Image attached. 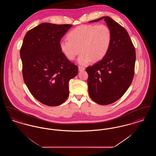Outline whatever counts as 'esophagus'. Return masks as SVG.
Returning <instances> with one entry per match:
<instances>
[{"mask_svg":"<svg viewBox=\"0 0 156 156\" xmlns=\"http://www.w3.org/2000/svg\"><path fill=\"white\" fill-rule=\"evenodd\" d=\"M85 70V68L83 67H82V66H79L78 67V71H80V72H81V71H84Z\"/></svg>","mask_w":156,"mask_h":156,"instance_id":"obj_1","label":"esophagus"}]
</instances>
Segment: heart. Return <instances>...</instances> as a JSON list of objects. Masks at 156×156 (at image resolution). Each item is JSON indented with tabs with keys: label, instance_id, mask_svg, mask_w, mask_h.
Returning <instances> with one entry per match:
<instances>
[{
	"label": "heart",
	"instance_id": "1",
	"mask_svg": "<svg viewBox=\"0 0 156 156\" xmlns=\"http://www.w3.org/2000/svg\"><path fill=\"white\" fill-rule=\"evenodd\" d=\"M68 38L59 43L62 52L68 59L74 60L81 51L78 62L87 65L92 59L98 61L106 55L111 44L112 32L105 24L83 25L71 31Z\"/></svg>",
	"mask_w": 156,
	"mask_h": 156
}]
</instances>
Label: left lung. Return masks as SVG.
I'll return each instance as SVG.
<instances>
[{
  "mask_svg": "<svg viewBox=\"0 0 156 156\" xmlns=\"http://www.w3.org/2000/svg\"><path fill=\"white\" fill-rule=\"evenodd\" d=\"M104 19L112 32L110 48L101 61L87 67L89 97L97 104L106 105L118 101L132 83L136 61L135 48L125 28L108 16Z\"/></svg>",
  "mask_w": 156,
  "mask_h": 156,
  "instance_id": "8db88e82",
  "label": "left lung"
}]
</instances>
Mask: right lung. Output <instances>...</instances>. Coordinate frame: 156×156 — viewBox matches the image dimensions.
Instances as JSON below:
<instances>
[{"label":"right lung","instance_id":"obj_1","mask_svg":"<svg viewBox=\"0 0 156 156\" xmlns=\"http://www.w3.org/2000/svg\"><path fill=\"white\" fill-rule=\"evenodd\" d=\"M73 25L43 23L27 32L20 54L24 81L37 101L50 106L63 104L69 81L78 67L62 52L59 43Z\"/></svg>","mask_w":156,"mask_h":156}]
</instances>
